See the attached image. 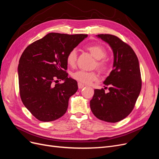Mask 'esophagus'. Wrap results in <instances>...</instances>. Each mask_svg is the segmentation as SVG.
<instances>
[{
    "label": "esophagus",
    "instance_id": "obj_1",
    "mask_svg": "<svg viewBox=\"0 0 159 159\" xmlns=\"http://www.w3.org/2000/svg\"><path fill=\"white\" fill-rule=\"evenodd\" d=\"M84 87V84H81V83H78V88L79 89H82Z\"/></svg>",
    "mask_w": 159,
    "mask_h": 159
}]
</instances>
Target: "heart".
I'll return each mask as SVG.
<instances>
[{
  "label": "heart",
  "instance_id": "1",
  "mask_svg": "<svg viewBox=\"0 0 159 159\" xmlns=\"http://www.w3.org/2000/svg\"><path fill=\"white\" fill-rule=\"evenodd\" d=\"M86 49L96 59L95 66H97L100 71H106L108 68V61L105 58L107 54L105 48L99 44H94L88 45L86 47ZM77 57H78L77 50H71L66 56L67 64L70 66H74L75 64ZM71 76L80 83L85 84H89L98 79V74L95 71H85L84 70L76 71L72 74Z\"/></svg>",
  "mask_w": 159,
  "mask_h": 159
}]
</instances>
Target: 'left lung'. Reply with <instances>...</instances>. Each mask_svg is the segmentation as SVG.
<instances>
[{"mask_svg":"<svg viewBox=\"0 0 159 159\" xmlns=\"http://www.w3.org/2000/svg\"><path fill=\"white\" fill-rule=\"evenodd\" d=\"M97 36L111 48L113 70L103 81L109 91L105 93L103 89H94L90 108L99 119L116 123L127 117L135 105L142 85L140 67L131 47L120 38L111 34Z\"/></svg>","mask_w":159,"mask_h":159,"instance_id":"1","label":"left lung"}]
</instances>
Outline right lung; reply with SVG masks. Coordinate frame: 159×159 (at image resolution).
Here are the masks:
<instances>
[{
    "label": "right lung",
    "mask_w": 159,
    "mask_h": 159,
    "mask_svg": "<svg viewBox=\"0 0 159 159\" xmlns=\"http://www.w3.org/2000/svg\"><path fill=\"white\" fill-rule=\"evenodd\" d=\"M87 36L49 33L23 52L18 67L20 98L39 121H52L66 113L78 89L77 81L68 77L66 56ZM56 79L65 82L54 84Z\"/></svg>",
    "instance_id": "add662e5"
}]
</instances>
